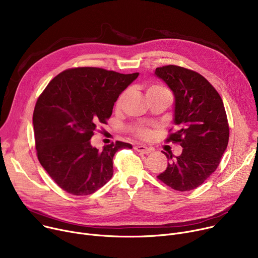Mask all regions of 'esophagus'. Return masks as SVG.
<instances>
[{
    "label": "esophagus",
    "mask_w": 258,
    "mask_h": 258,
    "mask_svg": "<svg viewBox=\"0 0 258 258\" xmlns=\"http://www.w3.org/2000/svg\"><path fill=\"white\" fill-rule=\"evenodd\" d=\"M134 149L137 150L138 152L145 153V154L150 153V152L152 151L151 148H149V147H147V146H145V145H142V144H137V145H135V146H134Z\"/></svg>",
    "instance_id": "1"
}]
</instances>
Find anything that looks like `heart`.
<instances>
[{"label":"heart","instance_id":"1","mask_svg":"<svg viewBox=\"0 0 258 258\" xmlns=\"http://www.w3.org/2000/svg\"><path fill=\"white\" fill-rule=\"evenodd\" d=\"M162 89H164V88L160 87V86H151V87H149V88H148L147 92L157 91V90H162ZM124 96H125V92H123L121 95L119 96V98L117 99V102H116L117 107H119L120 105H121V102H122V100H123ZM134 133H135L137 136L141 137V138H149L150 135H151V131H150V128H149V127H147V126H144V125H139V126H136V127H134Z\"/></svg>","mask_w":258,"mask_h":258}]
</instances>
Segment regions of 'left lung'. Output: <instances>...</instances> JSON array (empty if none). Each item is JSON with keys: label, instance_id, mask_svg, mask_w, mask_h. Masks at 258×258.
Masks as SVG:
<instances>
[{"label": "left lung", "instance_id": "left-lung-1", "mask_svg": "<svg viewBox=\"0 0 258 258\" xmlns=\"http://www.w3.org/2000/svg\"><path fill=\"white\" fill-rule=\"evenodd\" d=\"M154 76L174 95L176 131L167 141L182 147L175 158L164 152L170 162L158 178L176 191H191L215 172L227 148L229 126L225 108L211 83L196 72L167 65L158 67Z\"/></svg>", "mask_w": 258, "mask_h": 258}]
</instances>
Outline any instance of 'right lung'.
<instances>
[{"label":"right lung","mask_w":258,"mask_h":258,"mask_svg":"<svg viewBox=\"0 0 258 258\" xmlns=\"http://www.w3.org/2000/svg\"><path fill=\"white\" fill-rule=\"evenodd\" d=\"M138 76L96 67L72 68L51 80L37 99L33 113L37 157L65 192L76 196L94 193L113 176L116 151L133 147L117 141L99 151L90 139Z\"/></svg>","instance_id":"obj_1"}]
</instances>
